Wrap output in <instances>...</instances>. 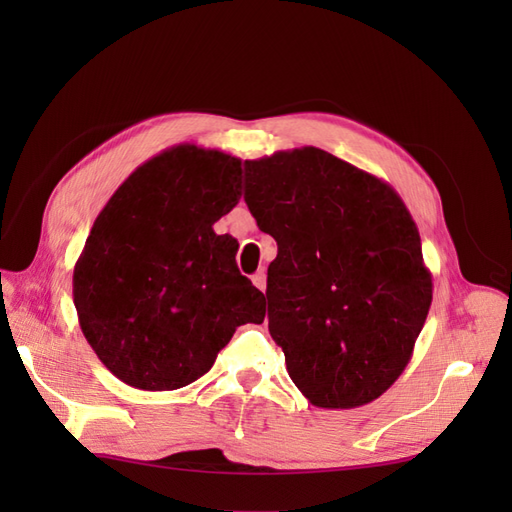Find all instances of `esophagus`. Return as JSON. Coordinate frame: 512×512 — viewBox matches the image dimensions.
Masks as SVG:
<instances>
[{"instance_id":"34e87169","label":"esophagus","mask_w":512,"mask_h":512,"mask_svg":"<svg viewBox=\"0 0 512 512\" xmlns=\"http://www.w3.org/2000/svg\"><path fill=\"white\" fill-rule=\"evenodd\" d=\"M252 282H254V286H256L258 290L265 292V288H267V273H265V271H258V273L252 277Z\"/></svg>"}]
</instances>
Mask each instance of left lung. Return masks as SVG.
Masks as SVG:
<instances>
[{
    "instance_id": "1",
    "label": "left lung",
    "mask_w": 512,
    "mask_h": 512,
    "mask_svg": "<svg viewBox=\"0 0 512 512\" xmlns=\"http://www.w3.org/2000/svg\"><path fill=\"white\" fill-rule=\"evenodd\" d=\"M245 203L277 241L269 333L309 404L350 410L389 391L433 297L421 235L389 183L318 147L245 160Z\"/></svg>"
}]
</instances>
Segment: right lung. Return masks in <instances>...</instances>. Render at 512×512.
<instances>
[{
	"instance_id": "1",
	"label": "right lung",
	"mask_w": 512,
	"mask_h": 512,
	"mask_svg": "<svg viewBox=\"0 0 512 512\" xmlns=\"http://www.w3.org/2000/svg\"><path fill=\"white\" fill-rule=\"evenodd\" d=\"M241 160L190 143L164 149L104 205L74 265L79 324L98 359L141 391H175L211 369L265 294L213 224L241 198Z\"/></svg>"
}]
</instances>
